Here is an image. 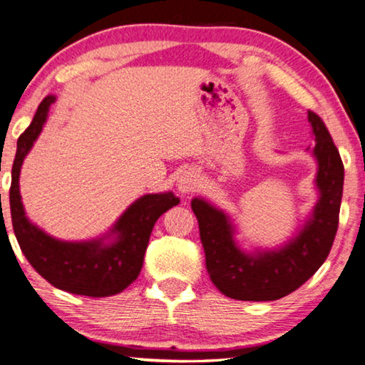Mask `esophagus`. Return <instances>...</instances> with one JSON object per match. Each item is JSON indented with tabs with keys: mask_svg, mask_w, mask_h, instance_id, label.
Listing matches in <instances>:
<instances>
[{
	"mask_svg": "<svg viewBox=\"0 0 365 365\" xmlns=\"http://www.w3.org/2000/svg\"><path fill=\"white\" fill-rule=\"evenodd\" d=\"M199 187V176L197 173L189 170L181 173V176L178 178V189L181 194H190Z\"/></svg>",
	"mask_w": 365,
	"mask_h": 365,
	"instance_id": "esophagus-1",
	"label": "esophagus"
}]
</instances>
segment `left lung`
<instances>
[{
    "label": "left lung",
    "mask_w": 365,
    "mask_h": 365,
    "mask_svg": "<svg viewBox=\"0 0 365 365\" xmlns=\"http://www.w3.org/2000/svg\"><path fill=\"white\" fill-rule=\"evenodd\" d=\"M308 122L315 137V147L307 150L318 165V200L304 225L287 243L274 250L245 251L235 240L237 228L228 214L202 197L190 202L199 222L207 272L215 287L230 299H282L305 284L329 255L339 222L344 166L323 120L308 110Z\"/></svg>",
    "instance_id": "1"
}]
</instances>
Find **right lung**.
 <instances>
[{"label":"right lung","instance_id":"right-lung-1","mask_svg":"<svg viewBox=\"0 0 365 365\" xmlns=\"http://www.w3.org/2000/svg\"><path fill=\"white\" fill-rule=\"evenodd\" d=\"M55 99L52 94L43 98L31 125L18 138L9 189L16 240L31 266L53 287L86 297L115 295L138 277L155 222L179 199L171 190L145 194L127 207L108 233L88 241L57 240L34 225L21 202V166L41 135Z\"/></svg>","mask_w":365,"mask_h":365}]
</instances>
